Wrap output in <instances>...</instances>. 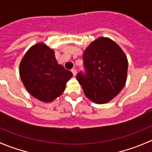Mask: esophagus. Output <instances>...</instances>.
<instances>
[{
    "label": "esophagus",
    "instance_id": "1",
    "mask_svg": "<svg viewBox=\"0 0 152 152\" xmlns=\"http://www.w3.org/2000/svg\"><path fill=\"white\" fill-rule=\"evenodd\" d=\"M71 72L73 73V76H76V69H72Z\"/></svg>",
    "mask_w": 152,
    "mask_h": 152
}]
</instances>
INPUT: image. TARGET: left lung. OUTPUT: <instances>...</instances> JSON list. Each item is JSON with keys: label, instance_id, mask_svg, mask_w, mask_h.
I'll return each mask as SVG.
<instances>
[{"label": "left lung", "instance_id": "left-lung-1", "mask_svg": "<svg viewBox=\"0 0 152 152\" xmlns=\"http://www.w3.org/2000/svg\"><path fill=\"white\" fill-rule=\"evenodd\" d=\"M85 73L76 79L85 96L96 104H105L117 96L126 81L128 61L118 44L99 37L91 42L83 55Z\"/></svg>", "mask_w": 152, "mask_h": 152}]
</instances>
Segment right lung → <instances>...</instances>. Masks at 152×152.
I'll use <instances>...</instances> for the list:
<instances>
[{"instance_id":"add662e5","label":"right lung","mask_w":152,"mask_h":152,"mask_svg":"<svg viewBox=\"0 0 152 152\" xmlns=\"http://www.w3.org/2000/svg\"><path fill=\"white\" fill-rule=\"evenodd\" d=\"M20 75L31 96L50 102L63 93L73 73L57 63L52 49L37 43L24 55L20 64Z\"/></svg>"}]
</instances>
